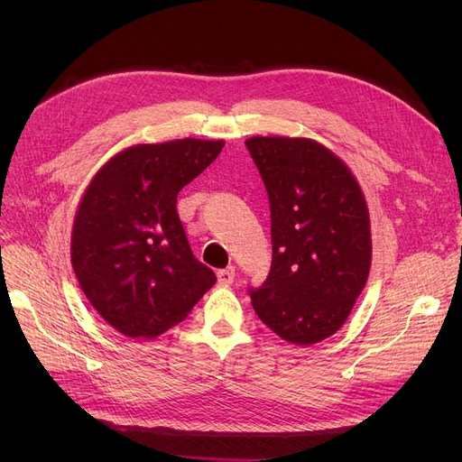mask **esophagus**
I'll use <instances>...</instances> for the list:
<instances>
[{
    "instance_id": "1",
    "label": "esophagus",
    "mask_w": 462,
    "mask_h": 462,
    "mask_svg": "<svg viewBox=\"0 0 462 462\" xmlns=\"http://www.w3.org/2000/svg\"><path fill=\"white\" fill-rule=\"evenodd\" d=\"M234 277H236V270L232 268V265H228V268L225 270H218L217 272V281L221 286H230L234 282Z\"/></svg>"
}]
</instances>
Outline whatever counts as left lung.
<instances>
[{"label":"left lung","mask_w":462,"mask_h":462,"mask_svg":"<svg viewBox=\"0 0 462 462\" xmlns=\"http://www.w3.org/2000/svg\"><path fill=\"white\" fill-rule=\"evenodd\" d=\"M268 190L272 270L249 286L258 319L294 345L320 343L345 324L367 282L371 225L346 164L309 138L245 142Z\"/></svg>","instance_id":"left-lung-1"}]
</instances>
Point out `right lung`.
<instances>
[{
	"mask_svg": "<svg viewBox=\"0 0 462 462\" xmlns=\"http://www.w3.org/2000/svg\"><path fill=\"white\" fill-rule=\"evenodd\" d=\"M223 145L197 138L133 145L89 183L72 226V270L89 303L119 333H164L215 284V273L190 251L176 204Z\"/></svg>",
	"mask_w": 462,
	"mask_h": 462,
	"instance_id": "obj_1",
	"label": "right lung"
}]
</instances>
